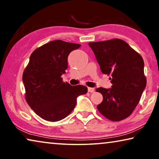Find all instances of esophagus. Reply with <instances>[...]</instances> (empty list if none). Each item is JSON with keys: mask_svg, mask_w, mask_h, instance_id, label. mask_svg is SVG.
I'll return each mask as SVG.
<instances>
[{"mask_svg": "<svg viewBox=\"0 0 159 159\" xmlns=\"http://www.w3.org/2000/svg\"><path fill=\"white\" fill-rule=\"evenodd\" d=\"M88 91L89 93H93L94 92V89L91 88V87H89L88 88Z\"/></svg>", "mask_w": 159, "mask_h": 159, "instance_id": "1", "label": "esophagus"}]
</instances>
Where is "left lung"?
Returning <instances> with one entry per match:
<instances>
[{
  "mask_svg": "<svg viewBox=\"0 0 159 159\" xmlns=\"http://www.w3.org/2000/svg\"><path fill=\"white\" fill-rule=\"evenodd\" d=\"M102 73L110 75L111 88L97 89L103 96L99 112L111 121L129 117L146 86L144 62L140 54L120 39L89 42Z\"/></svg>",
  "mask_w": 159,
  "mask_h": 159,
  "instance_id": "left-lung-1",
  "label": "left lung"
}]
</instances>
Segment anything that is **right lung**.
<instances>
[{
    "label": "right lung",
    "instance_id": "1",
    "mask_svg": "<svg viewBox=\"0 0 159 159\" xmlns=\"http://www.w3.org/2000/svg\"><path fill=\"white\" fill-rule=\"evenodd\" d=\"M79 44L54 40L36 49L24 71L22 80L30 107L47 121L66 118L75 108L77 97L87 93V87L71 86L61 75L68 68V57Z\"/></svg>",
    "mask_w": 159,
    "mask_h": 159
}]
</instances>
